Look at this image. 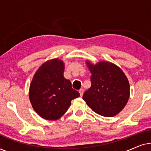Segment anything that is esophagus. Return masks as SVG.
<instances>
[{"label": "esophagus", "mask_w": 151, "mask_h": 151, "mask_svg": "<svg viewBox=\"0 0 151 151\" xmlns=\"http://www.w3.org/2000/svg\"><path fill=\"white\" fill-rule=\"evenodd\" d=\"M79 93H80V96H83V93H84V90L83 89H82V88H81V89H80L79 90Z\"/></svg>", "instance_id": "34e87169"}]
</instances>
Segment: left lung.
Masks as SVG:
<instances>
[{
	"mask_svg": "<svg viewBox=\"0 0 151 151\" xmlns=\"http://www.w3.org/2000/svg\"><path fill=\"white\" fill-rule=\"evenodd\" d=\"M91 76V86L84 92L83 100L94 112L104 117H113L127 104L130 86L120 68L109 62L93 65L86 62Z\"/></svg>",
	"mask_w": 151,
	"mask_h": 151,
	"instance_id": "1",
	"label": "left lung"
}]
</instances>
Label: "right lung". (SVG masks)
Instances as JSON below:
<instances>
[{
	"instance_id": "right-lung-1",
	"label": "right lung",
	"mask_w": 151,
	"mask_h": 151,
	"mask_svg": "<svg viewBox=\"0 0 151 151\" xmlns=\"http://www.w3.org/2000/svg\"><path fill=\"white\" fill-rule=\"evenodd\" d=\"M64 63L58 58L47 61L39 67L29 87V100L41 117L55 120L66 113L73 99L80 93L64 78Z\"/></svg>"
}]
</instances>
